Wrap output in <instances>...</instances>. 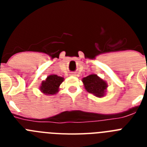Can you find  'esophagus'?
I'll list each match as a JSON object with an SVG mask.
<instances>
[{"instance_id": "obj_1", "label": "esophagus", "mask_w": 147, "mask_h": 147, "mask_svg": "<svg viewBox=\"0 0 147 147\" xmlns=\"http://www.w3.org/2000/svg\"><path fill=\"white\" fill-rule=\"evenodd\" d=\"M72 75H73V74H72Z\"/></svg>"}]
</instances>
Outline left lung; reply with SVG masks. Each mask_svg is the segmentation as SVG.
<instances>
[{"instance_id":"8db88e82","label":"left lung","mask_w":147,"mask_h":147,"mask_svg":"<svg viewBox=\"0 0 147 147\" xmlns=\"http://www.w3.org/2000/svg\"><path fill=\"white\" fill-rule=\"evenodd\" d=\"M82 82L88 93H90L97 97H102L106 93L107 84L96 74H90L83 78Z\"/></svg>"}]
</instances>
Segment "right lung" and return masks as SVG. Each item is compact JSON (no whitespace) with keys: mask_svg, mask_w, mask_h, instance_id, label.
<instances>
[{"mask_svg":"<svg viewBox=\"0 0 147 147\" xmlns=\"http://www.w3.org/2000/svg\"><path fill=\"white\" fill-rule=\"evenodd\" d=\"M64 81V78L56 74L50 75L42 82L40 87V91L45 95H54L59 91V85Z\"/></svg>","mask_w":147,"mask_h":147,"instance_id":"right-lung-1","label":"right lung"}]
</instances>
